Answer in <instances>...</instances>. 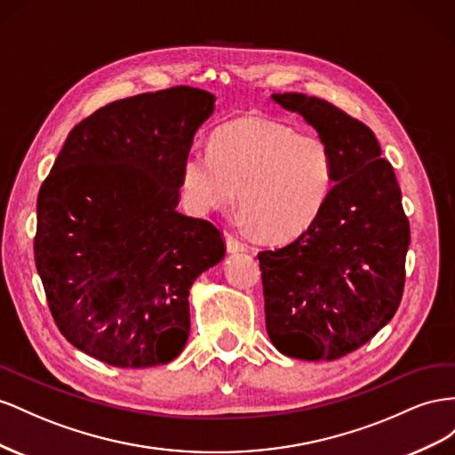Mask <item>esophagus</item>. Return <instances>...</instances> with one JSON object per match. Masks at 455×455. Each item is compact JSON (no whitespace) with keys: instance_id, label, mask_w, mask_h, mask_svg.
<instances>
[{"instance_id":"1","label":"esophagus","mask_w":455,"mask_h":455,"mask_svg":"<svg viewBox=\"0 0 455 455\" xmlns=\"http://www.w3.org/2000/svg\"><path fill=\"white\" fill-rule=\"evenodd\" d=\"M227 250L228 253H240V251H248V245H245L242 240L227 235Z\"/></svg>"}]
</instances>
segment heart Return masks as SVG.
<instances>
[{
  "mask_svg": "<svg viewBox=\"0 0 455 455\" xmlns=\"http://www.w3.org/2000/svg\"><path fill=\"white\" fill-rule=\"evenodd\" d=\"M335 158L316 133L267 118L236 120L194 147L180 165V194L196 215L227 210L240 188L242 217L265 238L299 236L326 207Z\"/></svg>",
  "mask_w": 455,
  "mask_h": 455,
  "instance_id": "obj_1",
  "label": "heart"
}]
</instances>
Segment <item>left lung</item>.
<instances>
[{
    "label": "left lung",
    "mask_w": 455,
    "mask_h": 455,
    "mask_svg": "<svg viewBox=\"0 0 455 455\" xmlns=\"http://www.w3.org/2000/svg\"><path fill=\"white\" fill-rule=\"evenodd\" d=\"M272 100L303 116L328 142L335 187L299 238L259 253L267 333L285 356L335 360L395 316L410 223L393 165L370 127L316 97L275 93Z\"/></svg>",
    "instance_id": "1"
}]
</instances>
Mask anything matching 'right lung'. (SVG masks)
<instances>
[{
	"mask_svg": "<svg viewBox=\"0 0 455 455\" xmlns=\"http://www.w3.org/2000/svg\"><path fill=\"white\" fill-rule=\"evenodd\" d=\"M215 112L179 85L110 102L77 124L37 196L36 268L60 333L116 368L175 360L188 295L223 261L220 232L177 212L180 165Z\"/></svg>",
	"mask_w": 455,
	"mask_h": 455,
	"instance_id": "1",
	"label": "right lung"
}]
</instances>
